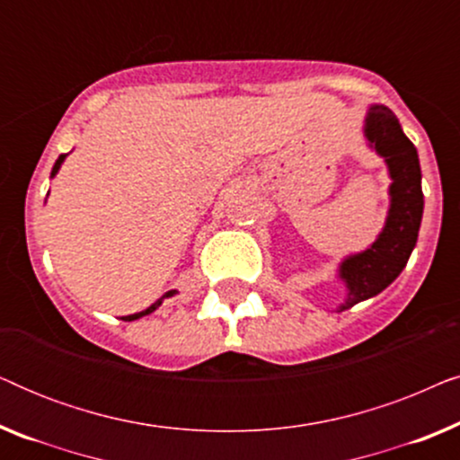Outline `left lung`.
<instances>
[{
    "instance_id": "obj_1",
    "label": "left lung",
    "mask_w": 460,
    "mask_h": 460,
    "mask_svg": "<svg viewBox=\"0 0 460 460\" xmlns=\"http://www.w3.org/2000/svg\"><path fill=\"white\" fill-rule=\"evenodd\" d=\"M364 136L370 148L387 163L392 203L385 228L376 241L362 253L345 257L339 266V279L348 287V299L339 305V312L375 297L398 279L417 244L423 217L419 155L402 131L398 117L387 106L373 104L364 119Z\"/></svg>"
}]
</instances>
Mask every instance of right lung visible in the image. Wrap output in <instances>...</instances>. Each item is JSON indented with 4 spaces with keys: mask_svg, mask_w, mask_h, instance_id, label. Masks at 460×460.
Returning a JSON list of instances; mask_svg holds the SVG:
<instances>
[{
    "mask_svg": "<svg viewBox=\"0 0 460 460\" xmlns=\"http://www.w3.org/2000/svg\"><path fill=\"white\" fill-rule=\"evenodd\" d=\"M65 156H66V155H60V156H58V159H56V163H54V167H52V178H54V175H56V173H58V169H60V165H62V161H65ZM172 295H175V291H167L165 295H163V297H161V299H156L153 305H148V307H146V310H142V312H137V314H131V316H125V320H136V318H140V316H146V314H150V312H155V310H156V307H159V305H161V301H163V299H165V297H172Z\"/></svg>",
    "mask_w": 460,
    "mask_h": 460,
    "instance_id": "obj_1",
    "label": "right lung"
}]
</instances>
